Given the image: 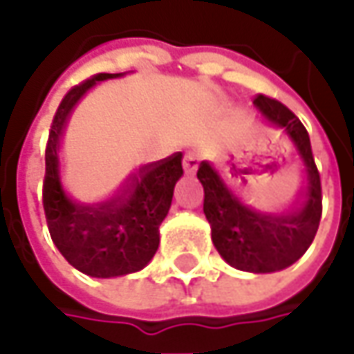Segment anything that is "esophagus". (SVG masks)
I'll list each match as a JSON object with an SVG mask.
<instances>
[{
    "instance_id": "34e87169",
    "label": "esophagus",
    "mask_w": 354,
    "mask_h": 354,
    "mask_svg": "<svg viewBox=\"0 0 354 354\" xmlns=\"http://www.w3.org/2000/svg\"><path fill=\"white\" fill-rule=\"evenodd\" d=\"M198 161H201V157L195 151H187L183 157V169L187 175H195L198 169Z\"/></svg>"
}]
</instances>
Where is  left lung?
<instances>
[{
  "mask_svg": "<svg viewBox=\"0 0 354 354\" xmlns=\"http://www.w3.org/2000/svg\"><path fill=\"white\" fill-rule=\"evenodd\" d=\"M254 106L268 124L283 129L304 161L306 189L301 198L286 211L264 207L244 171L218 169L201 161L197 177L205 189L203 211L211 225L214 248L242 272L270 274L297 262L311 246L321 221V179L311 153L309 133L283 104L258 94Z\"/></svg>",
  "mask_w": 354,
  "mask_h": 354,
  "instance_id": "obj_1",
  "label": "left lung"
}]
</instances>
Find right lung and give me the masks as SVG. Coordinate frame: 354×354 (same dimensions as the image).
<instances>
[{"instance_id":"1","label":"right lung","mask_w":354,"mask_h":354,"mask_svg":"<svg viewBox=\"0 0 354 354\" xmlns=\"http://www.w3.org/2000/svg\"><path fill=\"white\" fill-rule=\"evenodd\" d=\"M120 75H96L66 92L48 131L43 209L55 246L66 262L92 278L140 272L159 248V225L167 216L175 183L183 175V153L147 163L131 173L112 197L82 201L61 175V138L78 100L96 82Z\"/></svg>"}]
</instances>
